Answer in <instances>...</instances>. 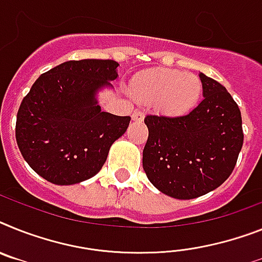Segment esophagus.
Listing matches in <instances>:
<instances>
[{
	"instance_id": "34e87169",
	"label": "esophagus",
	"mask_w": 262,
	"mask_h": 262,
	"mask_svg": "<svg viewBox=\"0 0 262 262\" xmlns=\"http://www.w3.org/2000/svg\"><path fill=\"white\" fill-rule=\"evenodd\" d=\"M144 117H145V114L144 112L141 111H135L133 112V114H132V118H133L135 121H142L144 120Z\"/></svg>"
}]
</instances>
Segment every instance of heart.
I'll use <instances>...</instances> for the list:
<instances>
[{"label": "heart", "mask_w": 262, "mask_h": 262, "mask_svg": "<svg viewBox=\"0 0 262 262\" xmlns=\"http://www.w3.org/2000/svg\"><path fill=\"white\" fill-rule=\"evenodd\" d=\"M132 90L142 102H157L168 113L185 114L199 102L202 83L193 73L156 68L136 74L132 81Z\"/></svg>", "instance_id": "1"}]
</instances>
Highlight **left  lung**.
Segmentation results:
<instances>
[{"mask_svg":"<svg viewBox=\"0 0 262 262\" xmlns=\"http://www.w3.org/2000/svg\"><path fill=\"white\" fill-rule=\"evenodd\" d=\"M204 100L185 116L145 117L149 137L142 166L149 181L173 199L190 200L219 188L243 148L238 105L225 86L200 73Z\"/></svg>","mask_w":262,"mask_h":262,"instance_id":"obj_1","label":"left lung"}]
</instances>
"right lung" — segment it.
<instances>
[{"mask_svg": "<svg viewBox=\"0 0 262 262\" xmlns=\"http://www.w3.org/2000/svg\"><path fill=\"white\" fill-rule=\"evenodd\" d=\"M118 62L67 61L41 74L19 105L15 140L30 168L56 185L97 174L130 117L101 112L96 94L112 88Z\"/></svg>", "mask_w": 262, "mask_h": 262, "instance_id": "1", "label": "right lung"}]
</instances>
